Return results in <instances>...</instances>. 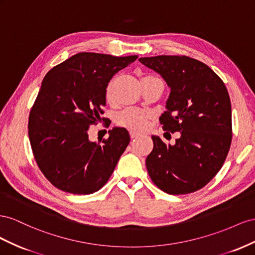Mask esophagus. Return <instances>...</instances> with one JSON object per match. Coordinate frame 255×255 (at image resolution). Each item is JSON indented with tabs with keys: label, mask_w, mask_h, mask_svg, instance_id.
I'll use <instances>...</instances> for the list:
<instances>
[{
	"label": "esophagus",
	"mask_w": 255,
	"mask_h": 255,
	"mask_svg": "<svg viewBox=\"0 0 255 255\" xmlns=\"http://www.w3.org/2000/svg\"><path fill=\"white\" fill-rule=\"evenodd\" d=\"M129 134H130V137H131V139H135V137H137V136L140 135L139 133L135 132V131H130Z\"/></svg>",
	"instance_id": "34e87169"
}]
</instances>
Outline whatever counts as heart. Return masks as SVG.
Masks as SVG:
<instances>
[{"instance_id":"heart-1","label":"heart","mask_w":255,"mask_h":255,"mask_svg":"<svg viewBox=\"0 0 255 255\" xmlns=\"http://www.w3.org/2000/svg\"><path fill=\"white\" fill-rule=\"evenodd\" d=\"M152 79H158V78L151 75H147V76H144L141 79V82L147 81V80H152ZM113 85H114V82L111 81L107 86L106 99L108 103H113L114 100ZM151 116L152 115L149 112L142 111L140 109L129 108V109H125V110L122 111L118 115V118H116V123H118V125L121 127H125L130 130H135V131H141V130H144L146 128L147 123L151 119Z\"/></svg>"}]
</instances>
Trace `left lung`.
Masks as SVG:
<instances>
[{"mask_svg":"<svg viewBox=\"0 0 255 255\" xmlns=\"http://www.w3.org/2000/svg\"><path fill=\"white\" fill-rule=\"evenodd\" d=\"M139 61L160 74L171 89L163 130L180 132L174 145L152 135L146 158L154 184L169 194L191 193L220 171L232 142V109L227 87L206 64L189 56L158 55Z\"/></svg>","mask_w":255,"mask_h":255,"instance_id":"8db88e82","label":"left lung"}]
</instances>
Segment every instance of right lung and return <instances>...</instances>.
<instances>
[{"label": "right lung", "mask_w": 255, "mask_h": 255, "mask_svg": "<svg viewBox=\"0 0 255 255\" xmlns=\"http://www.w3.org/2000/svg\"><path fill=\"white\" fill-rule=\"evenodd\" d=\"M136 59L81 52L43 78L28 116V137L38 168L60 190L91 194L112 175L129 133L115 127L96 143L90 141L89 128L104 114L108 83Z\"/></svg>", "instance_id": "obj_1"}]
</instances>
